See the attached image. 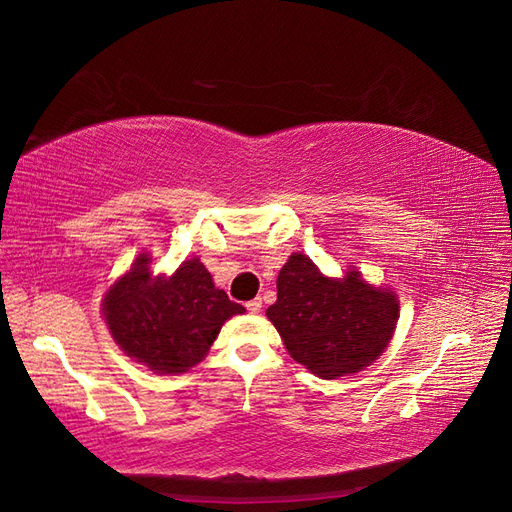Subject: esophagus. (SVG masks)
<instances>
[{"label": "esophagus", "instance_id": "34e87169", "mask_svg": "<svg viewBox=\"0 0 512 512\" xmlns=\"http://www.w3.org/2000/svg\"><path fill=\"white\" fill-rule=\"evenodd\" d=\"M246 310L251 312V314H257V312L261 310V299H253V301H248V303H246Z\"/></svg>", "mask_w": 512, "mask_h": 512}]
</instances>
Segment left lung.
I'll return each mask as SVG.
<instances>
[{
    "mask_svg": "<svg viewBox=\"0 0 512 512\" xmlns=\"http://www.w3.org/2000/svg\"><path fill=\"white\" fill-rule=\"evenodd\" d=\"M266 316L292 358L323 379L358 373L384 353L395 334V292L373 288L358 270L329 279L303 253H292L277 277V301Z\"/></svg>",
    "mask_w": 512,
    "mask_h": 512,
    "instance_id": "left-lung-1",
    "label": "left lung"
}]
</instances>
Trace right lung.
I'll return each mask as SVG.
<instances>
[{
	"label": "right lung",
	"instance_id": "obj_1",
	"mask_svg": "<svg viewBox=\"0 0 512 512\" xmlns=\"http://www.w3.org/2000/svg\"><path fill=\"white\" fill-rule=\"evenodd\" d=\"M139 255L104 296L102 314L120 349L159 375L185 373L205 358L224 320L244 314L213 285L200 259H187L172 277H152Z\"/></svg>",
	"mask_w": 512,
	"mask_h": 512
}]
</instances>
